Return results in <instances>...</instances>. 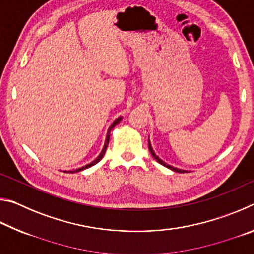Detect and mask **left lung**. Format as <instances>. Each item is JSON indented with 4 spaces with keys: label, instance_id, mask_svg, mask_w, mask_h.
<instances>
[{
    "label": "left lung",
    "instance_id": "8db88e82",
    "mask_svg": "<svg viewBox=\"0 0 254 254\" xmlns=\"http://www.w3.org/2000/svg\"><path fill=\"white\" fill-rule=\"evenodd\" d=\"M149 150H150V152H151V154H152V157L156 159V160L160 163V165H162V166H165V167H167V168H169V169H171V170H174V171H176V173H180V174H184V173H188L187 170H182V169H178V168H175V167H173V166H170V165H168V163H166L165 161H162L160 158H159L156 153H154V151H153V149H152V147H151V144H150V141H149Z\"/></svg>",
    "mask_w": 254,
    "mask_h": 254
}]
</instances>
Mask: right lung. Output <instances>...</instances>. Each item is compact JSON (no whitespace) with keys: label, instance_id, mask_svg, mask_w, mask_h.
<instances>
[{"label":"right lung","instance_id":"obj_1","mask_svg":"<svg viewBox=\"0 0 254 254\" xmlns=\"http://www.w3.org/2000/svg\"><path fill=\"white\" fill-rule=\"evenodd\" d=\"M122 120V118L120 117V118H118L117 120H115V121L111 124V127H109V131H107V134H106V139H105V143H104V147H103V150H102V152L100 153V156H98L95 160L94 161H92L91 163H88V165H86V166H84V167H81V168H78V169H76V170H70V171H64V173H69V174H74V173H78V171H81V170H84V169H87V168H89V167H92V166H94V165H96V163L101 160V159L104 157V154H105V152H106V149H107V145H109V141H110V134H111V131H112V128H113L115 126H117V124L121 121Z\"/></svg>","mask_w":254,"mask_h":254}]
</instances>
